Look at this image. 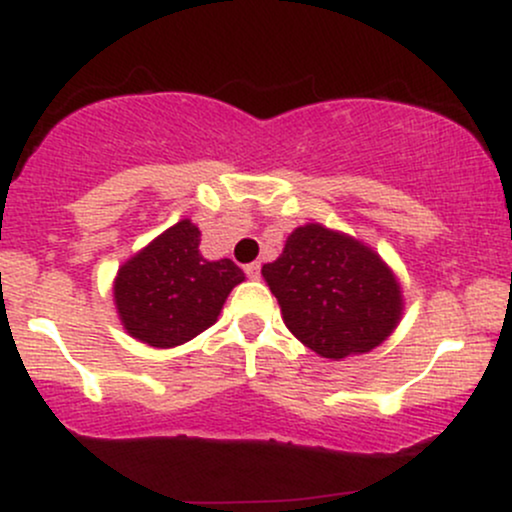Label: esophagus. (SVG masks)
I'll list each match as a JSON object with an SVG mask.
<instances>
[{
    "mask_svg": "<svg viewBox=\"0 0 512 512\" xmlns=\"http://www.w3.org/2000/svg\"><path fill=\"white\" fill-rule=\"evenodd\" d=\"M245 274L250 276V279H260V262H250V264H245Z\"/></svg>",
    "mask_w": 512,
    "mask_h": 512,
    "instance_id": "obj_1",
    "label": "esophagus"
}]
</instances>
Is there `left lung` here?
Listing matches in <instances>:
<instances>
[{"instance_id": "left-lung-1", "label": "left lung", "mask_w": 512, "mask_h": 512, "mask_svg": "<svg viewBox=\"0 0 512 512\" xmlns=\"http://www.w3.org/2000/svg\"><path fill=\"white\" fill-rule=\"evenodd\" d=\"M262 276L286 327L322 358L366 354L402 315V291L373 250L320 223L296 228Z\"/></svg>"}]
</instances>
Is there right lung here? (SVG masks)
Returning <instances> with one entry per match:
<instances>
[{"mask_svg": "<svg viewBox=\"0 0 512 512\" xmlns=\"http://www.w3.org/2000/svg\"><path fill=\"white\" fill-rule=\"evenodd\" d=\"M199 240V228L185 219L120 267L115 305L134 339L158 349L190 342L214 325L245 279L236 262L204 260Z\"/></svg>", "mask_w": 512, "mask_h": 512, "instance_id": "add662e5", "label": "right lung"}]
</instances>
